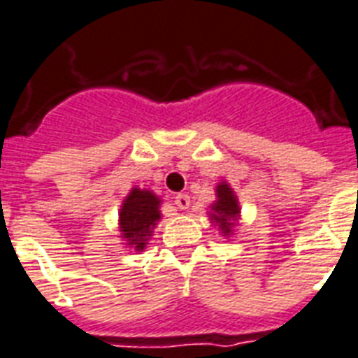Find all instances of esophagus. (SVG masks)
I'll list each match as a JSON object with an SVG mask.
<instances>
[{"label":"esophagus","mask_w":358,"mask_h":358,"mask_svg":"<svg viewBox=\"0 0 358 358\" xmlns=\"http://www.w3.org/2000/svg\"><path fill=\"white\" fill-rule=\"evenodd\" d=\"M174 204H176L180 210H185V208H189V204H191L189 195H185V193H178V195L174 196Z\"/></svg>","instance_id":"1"}]
</instances>
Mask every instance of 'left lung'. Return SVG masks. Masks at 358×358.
Returning <instances> with one entry per match:
<instances>
[{
  "label": "left lung",
  "mask_w": 358,
  "mask_h": 358,
  "mask_svg": "<svg viewBox=\"0 0 358 358\" xmlns=\"http://www.w3.org/2000/svg\"><path fill=\"white\" fill-rule=\"evenodd\" d=\"M208 217L213 227H217L219 234L224 238H232L236 232V227L241 217V208L236 191L230 187L229 182L221 180L215 187V201L210 204Z\"/></svg>",
  "instance_id": "8db88e82"
}]
</instances>
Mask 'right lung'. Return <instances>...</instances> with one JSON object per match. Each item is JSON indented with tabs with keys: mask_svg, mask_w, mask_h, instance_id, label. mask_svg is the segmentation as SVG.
Listing matches in <instances>:
<instances>
[{
	"mask_svg": "<svg viewBox=\"0 0 358 358\" xmlns=\"http://www.w3.org/2000/svg\"><path fill=\"white\" fill-rule=\"evenodd\" d=\"M162 199L150 189L131 187L119 210V238L135 252L145 250L152 232L162 219Z\"/></svg>",
	"mask_w": 358,
	"mask_h": 358,
	"instance_id": "add662e5",
	"label": "right lung"
}]
</instances>
